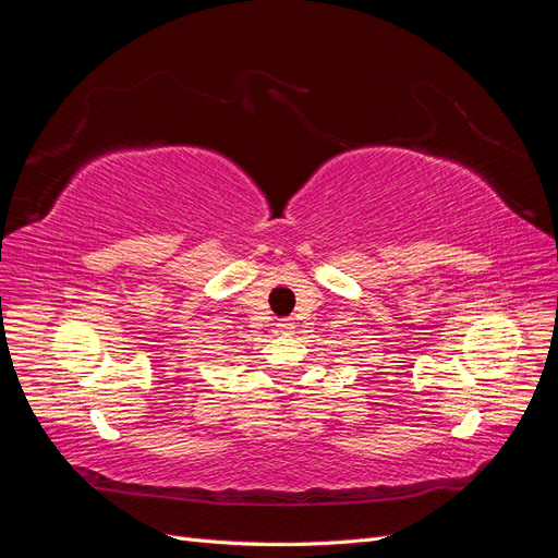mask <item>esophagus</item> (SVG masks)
I'll list each match as a JSON object with an SVG mask.
<instances>
[{"instance_id":"esophagus-1","label":"esophagus","mask_w":558,"mask_h":558,"mask_svg":"<svg viewBox=\"0 0 558 558\" xmlns=\"http://www.w3.org/2000/svg\"><path fill=\"white\" fill-rule=\"evenodd\" d=\"M293 330H295V324L291 318H283L277 324V332H281V335H293Z\"/></svg>"}]
</instances>
